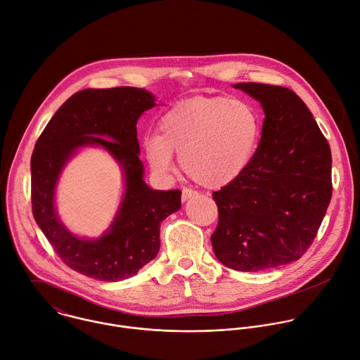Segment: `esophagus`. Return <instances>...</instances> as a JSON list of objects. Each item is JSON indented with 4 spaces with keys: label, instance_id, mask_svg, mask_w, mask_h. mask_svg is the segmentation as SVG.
<instances>
[{
    "label": "esophagus",
    "instance_id": "34e87169",
    "mask_svg": "<svg viewBox=\"0 0 360 360\" xmlns=\"http://www.w3.org/2000/svg\"><path fill=\"white\" fill-rule=\"evenodd\" d=\"M198 192L196 191H193V189H189V188H184L182 189V195H181V199H182V202H185V200H188L191 196H195Z\"/></svg>",
    "mask_w": 360,
    "mask_h": 360
}]
</instances>
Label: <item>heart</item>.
Returning <instances> with one entry per match:
<instances>
[{
	"label": "heart",
	"mask_w": 360,
	"mask_h": 360,
	"mask_svg": "<svg viewBox=\"0 0 360 360\" xmlns=\"http://www.w3.org/2000/svg\"><path fill=\"white\" fill-rule=\"evenodd\" d=\"M158 130L160 136L144 143L155 174H169L172 153H178L181 168L192 181L220 188L249 167L260 141L262 120L246 100L200 97L169 108Z\"/></svg>",
	"instance_id": "b5f03b06"
}]
</instances>
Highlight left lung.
Instances as JSON below:
<instances>
[{"label":"left lung","instance_id":"1","mask_svg":"<svg viewBox=\"0 0 360 360\" xmlns=\"http://www.w3.org/2000/svg\"><path fill=\"white\" fill-rule=\"evenodd\" d=\"M233 86L259 100L266 118L249 167L213 192L219 221L210 240L221 264L255 273L297 262L311 248L332 196V155L292 90Z\"/></svg>","mask_w":360,"mask_h":360}]
</instances>
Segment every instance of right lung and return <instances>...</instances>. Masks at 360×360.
Instances as JSON below:
<instances>
[{
	"label": "right lung",
	"mask_w": 360,
	"mask_h": 360,
	"mask_svg": "<svg viewBox=\"0 0 360 360\" xmlns=\"http://www.w3.org/2000/svg\"><path fill=\"white\" fill-rule=\"evenodd\" d=\"M155 97L137 87L84 89L69 97L39 136L31 158L34 217L72 270L98 281L133 277L160 250V226L181 207V191H154L144 182L137 122ZM105 148L125 171L127 192L109 231L96 241L72 235L57 219L54 188L80 146Z\"/></svg>",
	"instance_id": "1"
}]
</instances>
